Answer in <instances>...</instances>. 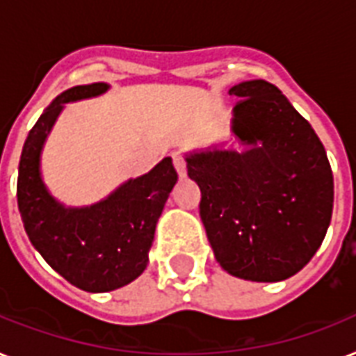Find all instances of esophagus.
<instances>
[{
    "label": "esophagus",
    "instance_id": "obj_1",
    "mask_svg": "<svg viewBox=\"0 0 356 356\" xmlns=\"http://www.w3.org/2000/svg\"><path fill=\"white\" fill-rule=\"evenodd\" d=\"M173 166L177 170L179 177H186V161L181 153H173Z\"/></svg>",
    "mask_w": 356,
    "mask_h": 356
}]
</instances>
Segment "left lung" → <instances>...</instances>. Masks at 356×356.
<instances>
[{"mask_svg": "<svg viewBox=\"0 0 356 356\" xmlns=\"http://www.w3.org/2000/svg\"><path fill=\"white\" fill-rule=\"evenodd\" d=\"M233 131L251 149L186 159L216 260L240 279L277 282L309 264L325 238L334 179L325 147L281 90L262 79L229 90Z\"/></svg>", "mask_w": 356, "mask_h": 356, "instance_id": "8db88e82", "label": "left lung"}]
</instances>
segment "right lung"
Instances as JSON below:
<instances>
[{
    "label": "right lung",
    "mask_w": 356,
    "mask_h": 356,
    "mask_svg": "<svg viewBox=\"0 0 356 356\" xmlns=\"http://www.w3.org/2000/svg\"><path fill=\"white\" fill-rule=\"evenodd\" d=\"M107 88L105 83L74 86L44 111L25 140L16 184L19 216L31 243L53 270L85 292H111L145 270L156 220L177 183L168 156L149 173L131 179L111 197L86 209H64L47 194L38 156L63 103Z\"/></svg>",
    "instance_id": "1"
}]
</instances>
